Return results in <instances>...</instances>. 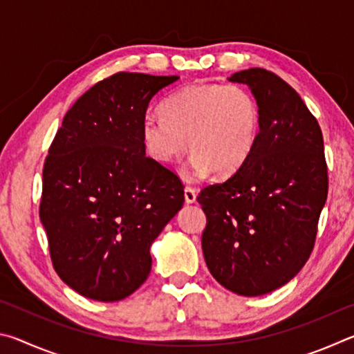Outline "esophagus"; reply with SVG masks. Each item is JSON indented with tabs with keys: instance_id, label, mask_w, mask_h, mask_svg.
<instances>
[{
	"instance_id": "34e87169",
	"label": "esophagus",
	"mask_w": 354,
	"mask_h": 354,
	"mask_svg": "<svg viewBox=\"0 0 354 354\" xmlns=\"http://www.w3.org/2000/svg\"><path fill=\"white\" fill-rule=\"evenodd\" d=\"M184 200L187 205H192V203L196 201V190L194 187H189V185H185L184 189Z\"/></svg>"
}]
</instances>
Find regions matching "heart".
Segmentation results:
<instances>
[{
    "instance_id": "1",
    "label": "heart",
    "mask_w": 354,
    "mask_h": 354,
    "mask_svg": "<svg viewBox=\"0 0 354 354\" xmlns=\"http://www.w3.org/2000/svg\"><path fill=\"white\" fill-rule=\"evenodd\" d=\"M261 129L259 103L239 84H195L171 93L162 117L142 122V142L159 162H170L187 148L190 169L215 176L237 171L250 159Z\"/></svg>"
}]
</instances>
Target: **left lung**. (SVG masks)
<instances>
[{
	"instance_id": "1",
	"label": "left lung",
	"mask_w": 354,
	"mask_h": 354,
	"mask_svg": "<svg viewBox=\"0 0 354 354\" xmlns=\"http://www.w3.org/2000/svg\"><path fill=\"white\" fill-rule=\"evenodd\" d=\"M230 81L251 88L261 129L247 162L196 198L207 218L201 247L221 286L257 297L289 283L309 259L328 169L319 123L289 84L263 68Z\"/></svg>"
}]
</instances>
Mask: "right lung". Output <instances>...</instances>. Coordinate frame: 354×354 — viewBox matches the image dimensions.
<instances>
[{
  "label": "right lung",
  "instance_id": "1",
  "mask_svg": "<svg viewBox=\"0 0 354 354\" xmlns=\"http://www.w3.org/2000/svg\"><path fill=\"white\" fill-rule=\"evenodd\" d=\"M178 80L120 71L100 81L48 149L40 220L55 270L82 297L118 301L139 289L149 247L184 205L183 183L142 142L149 101Z\"/></svg>",
  "mask_w": 354,
  "mask_h": 354
}]
</instances>
